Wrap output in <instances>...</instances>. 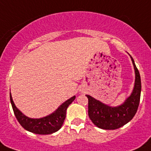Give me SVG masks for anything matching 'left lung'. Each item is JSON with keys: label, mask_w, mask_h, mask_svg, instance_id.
<instances>
[{"label": "left lung", "mask_w": 151, "mask_h": 151, "mask_svg": "<svg viewBox=\"0 0 151 151\" xmlns=\"http://www.w3.org/2000/svg\"><path fill=\"white\" fill-rule=\"evenodd\" d=\"M130 57L135 70V84L133 92L124 103L117 107H111L90 95H86L88 99L89 118L99 128L103 129H119L129 122L137 113L141 93V80L133 57Z\"/></svg>", "instance_id": "obj_1"}]
</instances>
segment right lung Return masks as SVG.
Returning a JSON list of instances; mask_svg holds the SVG:
<instances>
[{
    "instance_id": "1",
    "label": "right lung",
    "mask_w": 151,
    "mask_h": 151,
    "mask_svg": "<svg viewBox=\"0 0 151 151\" xmlns=\"http://www.w3.org/2000/svg\"><path fill=\"white\" fill-rule=\"evenodd\" d=\"M75 96L68 99L67 101L63 102L53 113L50 114L49 116L40 119H31L24 116L20 110L17 109L13 101L12 95L10 94V100L14 116L21 126L29 132L41 135L51 134L58 131L61 128L66 118L67 107L73 102Z\"/></svg>"
}]
</instances>
